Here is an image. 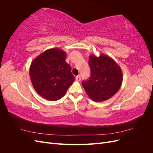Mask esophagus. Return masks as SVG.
Returning <instances> with one entry per match:
<instances>
[{
  "label": "esophagus",
  "mask_w": 153,
  "mask_h": 153,
  "mask_svg": "<svg viewBox=\"0 0 153 153\" xmlns=\"http://www.w3.org/2000/svg\"><path fill=\"white\" fill-rule=\"evenodd\" d=\"M75 79H76V81L79 82V81H80V80H81V77H80V75H78L77 76H76Z\"/></svg>",
  "instance_id": "esophagus-1"
}]
</instances>
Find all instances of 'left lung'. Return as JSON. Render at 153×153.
I'll list each match as a JSON object with an SVG mask.
<instances>
[{"instance_id":"1","label":"left lung","mask_w":153,"mask_h":153,"mask_svg":"<svg viewBox=\"0 0 153 153\" xmlns=\"http://www.w3.org/2000/svg\"><path fill=\"white\" fill-rule=\"evenodd\" d=\"M89 80L82 82L88 96L96 102H102L116 94L123 82V72L114 60L105 54L91 55Z\"/></svg>"}]
</instances>
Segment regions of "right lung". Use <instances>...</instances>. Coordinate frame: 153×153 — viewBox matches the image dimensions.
<instances>
[{
  "instance_id": "add662e5",
  "label": "right lung",
  "mask_w": 153,
  "mask_h": 153,
  "mask_svg": "<svg viewBox=\"0 0 153 153\" xmlns=\"http://www.w3.org/2000/svg\"><path fill=\"white\" fill-rule=\"evenodd\" d=\"M66 57L64 51L55 48L45 51L32 61L29 68L32 84L43 98L60 100L75 80Z\"/></svg>"
}]
</instances>
